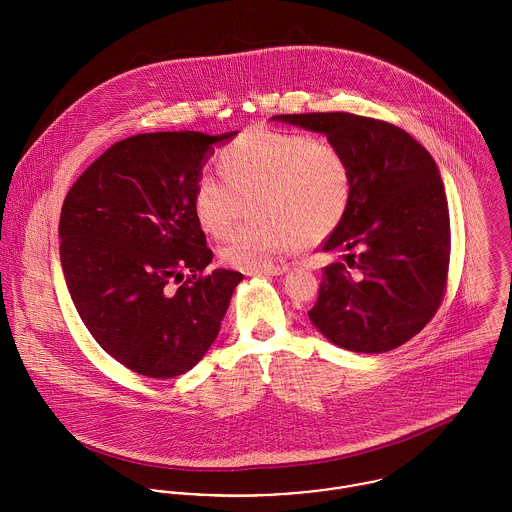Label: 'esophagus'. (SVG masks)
<instances>
[{
	"mask_svg": "<svg viewBox=\"0 0 512 512\" xmlns=\"http://www.w3.org/2000/svg\"><path fill=\"white\" fill-rule=\"evenodd\" d=\"M288 267L286 265H276V267H269V269H261V271H247V275H259V276H276L286 273Z\"/></svg>",
	"mask_w": 512,
	"mask_h": 512,
	"instance_id": "1",
	"label": "esophagus"
}]
</instances>
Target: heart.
<instances>
[{
  "label": "heart",
  "instance_id": "b5f03b06",
  "mask_svg": "<svg viewBox=\"0 0 512 512\" xmlns=\"http://www.w3.org/2000/svg\"><path fill=\"white\" fill-rule=\"evenodd\" d=\"M224 179L202 177L193 191L198 226L228 236L251 202L255 218L220 247L224 265L261 271L288 251L337 230L353 198V167L333 144L310 134L253 128L218 158Z\"/></svg>",
  "mask_w": 512,
  "mask_h": 512
}]
</instances>
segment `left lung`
I'll use <instances>...</instances> for the list:
<instances>
[{
    "label": "left lung",
    "instance_id": "8db88e82",
    "mask_svg": "<svg viewBox=\"0 0 512 512\" xmlns=\"http://www.w3.org/2000/svg\"><path fill=\"white\" fill-rule=\"evenodd\" d=\"M325 134L353 167L347 216L323 243L345 263L323 269L308 312L333 345L380 354L436 314L450 263V216L433 156L405 130L351 113L276 115Z\"/></svg>",
    "mask_w": 512,
    "mask_h": 512
}]
</instances>
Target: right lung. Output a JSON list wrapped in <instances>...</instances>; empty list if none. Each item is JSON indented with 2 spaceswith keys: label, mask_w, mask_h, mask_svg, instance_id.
Instances as JSON below:
<instances>
[{
  "label": "right lung",
  "mask_w": 512,
  "mask_h": 512,
  "mask_svg": "<svg viewBox=\"0 0 512 512\" xmlns=\"http://www.w3.org/2000/svg\"><path fill=\"white\" fill-rule=\"evenodd\" d=\"M236 134L120 140L62 204L60 261L74 306L101 349L136 374L165 380L198 364L243 278L202 275L212 251L193 212L204 161Z\"/></svg>",
  "instance_id": "obj_1"
}]
</instances>
